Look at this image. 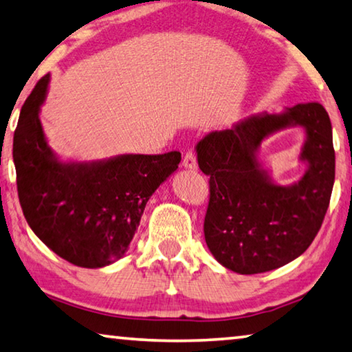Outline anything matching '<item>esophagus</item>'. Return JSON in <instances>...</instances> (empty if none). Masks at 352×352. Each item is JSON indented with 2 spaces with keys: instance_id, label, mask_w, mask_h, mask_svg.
<instances>
[{
  "instance_id": "esophagus-1",
  "label": "esophagus",
  "mask_w": 352,
  "mask_h": 352,
  "mask_svg": "<svg viewBox=\"0 0 352 352\" xmlns=\"http://www.w3.org/2000/svg\"><path fill=\"white\" fill-rule=\"evenodd\" d=\"M183 167L185 169H191V170H197V160H196V155L192 152H188L185 155V158H183Z\"/></svg>"
}]
</instances>
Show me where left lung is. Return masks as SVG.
<instances>
[{"label":"left lung","mask_w":352,"mask_h":352,"mask_svg":"<svg viewBox=\"0 0 352 352\" xmlns=\"http://www.w3.org/2000/svg\"><path fill=\"white\" fill-rule=\"evenodd\" d=\"M299 126L306 133L300 160L305 175L278 186L258 160L261 142ZM200 170L210 177L204 233L210 252L227 270L258 274L289 263L314 241L336 180L332 125L320 103H300L278 114H254L196 146Z\"/></svg>","instance_id":"obj_1"}]
</instances>
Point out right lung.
Listing matches in <instances>:
<instances>
[{
	"label": "right lung",
	"mask_w": 352,
	"mask_h": 352,
	"mask_svg": "<svg viewBox=\"0 0 352 352\" xmlns=\"http://www.w3.org/2000/svg\"><path fill=\"white\" fill-rule=\"evenodd\" d=\"M50 74L21 106L14 164L21 210L31 230L60 258L103 267L124 256L152 194L178 169L180 152L63 161L41 124Z\"/></svg>",
	"instance_id": "1"
}]
</instances>
